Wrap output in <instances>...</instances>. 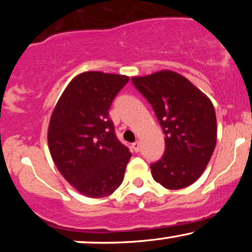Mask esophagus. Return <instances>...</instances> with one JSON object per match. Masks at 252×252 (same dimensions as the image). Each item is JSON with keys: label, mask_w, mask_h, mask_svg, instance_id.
Instances as JSON below:
<instances>
[{"label": "esophagus", "mask_w": 252, "mask_h": 252, "mask_svg": "<svg viewBox=\"0 0 252 252\" xmlns=\"http://www.w3.org/2000/svg\"><path fill=\"white\" fill-rule=\"evenodd\" d=\"M132 149H134L135 153L140 152V149H141V143L138 142V141H136V142L132 143Z\"/></svg>", "instance_id": "esophagus-1"}]
</instances>
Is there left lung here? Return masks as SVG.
<instances>
[{"mask_svg":"<svg viewBox=\"0 0 252 252\" xmlns=\"http://www.w3.org/2000/svg\"><path fill=\"white\" fill-rule=\"evenodd\" d=\"M131 80L152 104L164 132V154L150 164L153 178L167 189L189 186L200 178L217 143L212 102L174 71L161 70Z\"/></svg>","mask_w":252,"mask_h":252,"instance_id":"1","label":"left lung"}]
</instances>
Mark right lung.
Here are the masks:
<instances>
[{
  "mask_svg": "<svg viewBox=\"0 0 252 252\" xmlns=\"http://www.w3.org/2000/svg\"><path fill=\"white\" fill-rule=\"evenodd\" d=\"M123 74L83 72L68 83L51 115L48 149L80 194L104 198L122 184L131 153L118 141L109 109L128 83Z\"/></svg>",
  "mask_w": 252,
  "mask_h": 252,
  "instance_id": "right-lung-1",
  "label": "right lung"
}]
</instances>
